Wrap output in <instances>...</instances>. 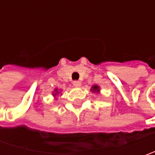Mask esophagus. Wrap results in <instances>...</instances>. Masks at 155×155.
<instances>
[{"instance_id":"obj_1","label":"esophagus","mask_w":155,"mask_h":155,"mask_svg":"<svg viewBox=\"0 0 155 155\" xmlns=\"http://www.w3.org/2000/svg\"><path fill=\"white\" fill-rule=\"evenodd\" d=\"M73 85L75 87H79L81 85V82L80 81H73Z\"/></svg>"}]
</instances>
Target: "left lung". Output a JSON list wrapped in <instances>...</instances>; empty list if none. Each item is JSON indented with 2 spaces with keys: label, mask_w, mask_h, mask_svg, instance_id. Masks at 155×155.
I'll return each mask as SVG.
<instances>
[{
  "label": "left lung",
  "mask_w": 155,
  "mask_h": 155,
  "mask_svg": "<svg viewBox=\"0 0 155 155\" xmlns=\"http://www.w3.org/2000/svg\"><path fill=\"white\" fill-rule=\"evenodd\" d=\"M91 91H92L93 92H97V91H99V88L97 85H94V86L92 87V89H91Z\"/></svg>",
  "instance_id": "1"
}]
</instances>
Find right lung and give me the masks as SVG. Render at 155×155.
<instances>
[{"label":"right lung","instance_id":"right-lung-1","mask_svg":"<svg viewBox=\"0 0 155 155\" xmlns=\"http://www.w3.org/2000/svg\"><path fill=\"white\" fill-rule=\"evenodd\" d=\"M56 91V93H55V94H53L54 96H56V94H57V93H58V92H57V90H56V91Z\"/></svg>","mask_w":155,"mask_h":155}]
</instances>
